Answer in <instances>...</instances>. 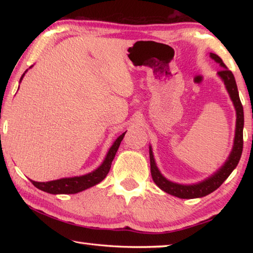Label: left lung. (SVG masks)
Returning <instances> with one entry per match:
<instances>
[{"label": "left lung", "instance_id": "left-lung-1", "mask_svg": "<svg viewBox=\"0 0 253 253\" xmlns=\"http://www.w3.org/2000/svg\"><path fill=\"white\" fill-rule=\"evenodd\" d=\"M210 57L213 59L216 63H219L222 70L217 72V76L223 81L226 91H228L230 99L232 100L235 115H237V121H235V132L233 146L231 149L229 157L226 158L224 164L221 168L214 172L211 176L203 179L202 182L195 184H179L169 181L158 169L155 158H154L152 146L149 145V160H151V173L153 181L162 191L166 192L168 194L176 196L179 199H196L203 198L205 195H209L219 188L229 175L232 173V170L237 168L238 163L241 158L242 148H243V125H245V117H243V107L240 101L237 83H235L234 76L222 61V59L215 53H210Z\"/></svg>", "mask_w": 253, "mask_h": 253}]
</instances>
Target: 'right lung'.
<instances>
[{"label": "right lung", "mask_w": 253, "mask_h": 253, "mask_svg": "<svg viewBox=\"0 0 253 253\" xmlns=\"http://www.w3.org/2000/svg\"><path fill=\"white\" fill-rule=\"evenodd\" d=\"M32 67L33 66H31L30 68ZM28 70L29 69L24 71V74L20 79V83L22 81L23 77L25 74H27ZM125 134L126 131L123 132L121 136L117 137V139L115 140L113 145L110 146V148L108 149V152H107L101 164L90 173H87L84 175H79V176L63 177V178L54 179V181H50V182H36V181H32V179H30V181L32 182L33 185L37 188H39V190L46 192V193H50V194H76V193H79V192L87 190L89 187L95 186L98 183H100L102 179L107 176V174H108L111 166V162H113L115 155H116L119 145H121Z\"/></svg>", "instance_id": "add662e5"}]
</instances>
